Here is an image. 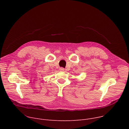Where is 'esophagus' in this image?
Instances as JSON below:
<instances>
[{
	"label": "esophagus",
	"instance_id": "1",
	"mask_svg": "<svg viewBox=\"0 0 129 129\" xmlns=\"http://www.w3.org/2000/svg\"><path fill=\"white\" fill-rule=\"evenodd\" d=\"M60 70L61 71H63L64 70V69L63 68L61 67V68H60Z\"/></svg>",
	"mask_w": 129,
	"mask_h": 129
}]
</instances>
